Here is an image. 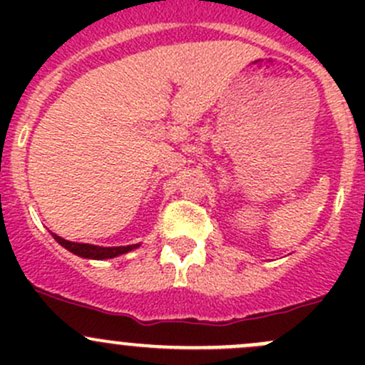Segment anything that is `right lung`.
I'll return each instance as SVG.
<instances>
[{
  "instance_id": "1",
  "label": "right lung",
  "mask_w": 365,
  "mask_h": 365,
  "mask_svg": "<svg viewBox=\"0 0 365 365\" xmlns=\"http://www.w3.org/2000/svg\"><path fill=\"white\" fill-rule=\"evenodd\" d=\"M54 240L61 245V247L68 249L70 252L77 254L81 257H88V259H109V257H116L120 254H125L132 249L139 247V244L135 245H127V247H98V245L91 244H76V242H68L65 238L53 235Z\"/></svg>"
}]
</instances>
